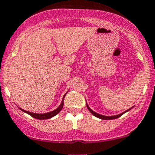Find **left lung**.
<instances>
[{
	"label": "left lung",
	"instance_id": "obj_1",
	"mask_svg": "<svg viewBox=\"0 0 155 155\" xmlns=\"http://www.w3.org/2000/svg\"><path fill=\"white\" fill-rule=\"evenodd\" d=\"M86 106H87V108H88V110H89L90 112H91V114H92L94 116V117H97V118H100V119H102V120H114V119H117V118H118V117H121V116H122L123 114H125L126 112H127V111H129V110H131L132 108H133V107H131V108H130V109H129V110H126L125 112L122 113V114H118V115H115V116H104V115H101V114H97V113H96V112H94V111H93L92 110H91V108H90L89 107H88V105L87 104V103H86Z\"/></svg>",
	"mask_w": 155,
	"mask_h": 155
}]
</instances>
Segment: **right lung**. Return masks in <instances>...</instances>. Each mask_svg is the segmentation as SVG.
I'll list each match as a JSON object with an SVG mask.
<instances>
[{
  "instance_id": "1",
  "label": "right lung",
  "mask_w": 155,
  "mask_h": 155,
  "mask_svg": "<svg viewBox=\"0 0 155 155\" xmlns=\"http://www.w3.org/2000/svg\"><path fill=\"white\" fill-rule=\"evenodd\" d=\"M66 94H67V93H66ZM66 94H64V97H63V100H62V102H61V105H60V106L58 107L56 110H53V111H51V112H49V113H45V114H35V113H31V112H29V111L25 110H23V109H21L20 107H19V109H20L22 111H23V112L29 114L30 116H31L33 118H35V119H38V120L50 119V118L53 117H54L55 115H57V114H58V113L61 110H62L63 107H64V97H65Z\"/></svg>"
}]
</instances>
